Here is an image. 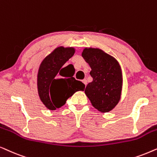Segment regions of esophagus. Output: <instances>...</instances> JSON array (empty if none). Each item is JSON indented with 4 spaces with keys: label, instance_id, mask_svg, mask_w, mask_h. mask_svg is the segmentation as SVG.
Here are the masks:
<instances>
[{
    "label": "esophagus",
    "instance_id": "34e87169",
    "mask_svg": "<svg viewBox=\"0 0 157 157\" xmlns=\"http://www.w3.org/2000/svg\"><path fill=\"white\" fill-rule=\"evenodd\" d=\"M82 82H83V83H84V84H85V86H86V85H87V80H86V79H84V80H82Z\"/></svg>",
    "mask_w": 157,
    "mask_h": 157
}]
</instances>
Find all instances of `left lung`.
Instances as JSON below:
<instances>
[{"label": "left lung", "instance_id": "8db88e82", "mask_svg": "<svg viewBox=\"0 0 157 157\" xmlns=\"http://www.w3.org/2000/svg\"><path fill=\"white\" fill-rule=\"evenodd\" d=\"M82 57L90 67L93 82L87 84L85 95L92 105L101 113L116 107L121 99L123 75L118 62L98 48L85 47Z\"/></svg>", "mask_w": 157, "mask_h": 157}]
</instances>
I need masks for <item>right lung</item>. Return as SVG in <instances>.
Listing matches in <instances>:
<instances>
[{"instance_id": "obj_1", "label": "right lung", "mask_w": 157, "mask_h": 157, "mask_svg": "<svg viewBox=\"0 0 157 157\" xmlns=\"http://www.w3.org/2000/svg\"><path fill=\"white\" fill-rule=\"evenodd\" d=\"M73 47H59L47 55L39 66L37 90L41 101L47 109L54 110L66 103L67 100L85 85L65 72L63 65L74 55Z\"/></svg>"}]
</instances>
